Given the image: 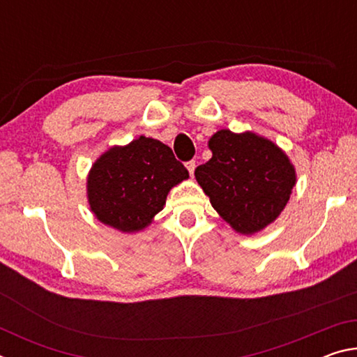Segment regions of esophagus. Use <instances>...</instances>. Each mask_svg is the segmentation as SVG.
Here are the masks:
<instances>
[{
  "mask_svg": "<svg viewBox=\"0 0 357 357\" xmlns=\"http://www.w3.org/2000/svg\"><path fill=\"white\" fill-rule=\"evenodd\" d=\"M185 168H187V172H189L190 176H193V172H195V168H197L195 160H190V162H187V164H185Z\"/></svg>",
  "mask_w": 357,
  "mask_h": 357,
  "instance_id": "obj_1",
  "label": "esophagus"
}]
</instances>
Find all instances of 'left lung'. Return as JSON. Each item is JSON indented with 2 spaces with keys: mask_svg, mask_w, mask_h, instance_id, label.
Returning <instances> with one entry per match:
<instances>
[{
  "mask_svg": "<svg viewBox=\"0 0 357 357\" xmlns=\"http://www.w3.org/2000/svg\"><path fill=\"white\" fill-rule=\"evenodd\" d=\"M213 157L195 168V179L223 220L252 236L277 220L298 181L279 144L252 130L220 129L209 138Z\"/></svg>",
  "mask_w": 357,
  "mask_h": 357,
  "instance_id": "obj_1",
  "label": "left lung"
}]
</instances>
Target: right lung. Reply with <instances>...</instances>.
<instances>
[{"instance_id": "obj_1", "label": "right lung", "mask_w": 357, "mask_h": 357, "mask_svg": "<svg viewBox=\"0 0 357 357\" xmlns=\"http://www.w3.org/2000/svg\"><path fill=\"white\" fill-rule=\"evenodd\" d=\"M189 172L159 140L140 135L108 148L89 168L86 198L96 219L121 233L143 231Z\"/></svg>"}]
</instances>
